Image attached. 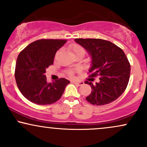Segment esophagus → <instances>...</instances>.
I'll list each match as a JSON object with an SVG mask.
<instances>
[{
    "mask_svg": "<svg viewBox=\"0 0 147 147\" xmlns=\"http://www.w3.org/2000/svg\"><path fill=\"white\" fill-rule=\"evenodd\" d=\"M72 83L75 84H77V85H78V86H82L84 84V82H72Z\"/></svg>",
    "mask_w": 147,
    "mask_h": 147,
    "instance_id": "obj_1",
    "label": "esophagus"
}]
</instances>
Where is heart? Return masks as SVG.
I'll return each instance as SVG.
<instances>
[{"label": "heart", "instance_id": "b5f03b06", "mask_svg": "<svg viewBox=\"0 0 147 147\" xmlns=\"http://www.w3.org/2000/svg\"><path fill=\"white\" fill-rule=\"evenodd\" d=\"M70 52H71L72 55H77V54H83L84 55L85 54V50L82 48V46L80 45L75 44V45H72L70 48ZM74 72L72 70H69L68 72V75L70 77H72L73 75Z\"/></svg>", "mask_w": 147, "mask_h": 147}]
</instances>
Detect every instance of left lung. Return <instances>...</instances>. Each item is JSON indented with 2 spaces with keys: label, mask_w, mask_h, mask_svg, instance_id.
I'll return each mask as SVG.
<instances>
[{
  "label": "left lung",
  "mask_w": 147,
  "mask_h": 147,
  "mask_svg": "<svg viewBox=\"0 0 147 147\" xmlns=\"http://www.w3.org/2000/svg\"><path fill=\"white\" fill-rule=\"evenodd\" d=\"M75 41L86 50L92 59L89 77L99 76V82L95 84L85 82L92 88L86 100L97 106L116 100L126 90L131 72L124 51L114 43L100 38H75Z\"/></svg>",
  "instance_id": "left-lung-1"
}]
</instances>
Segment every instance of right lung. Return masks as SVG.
Returning <instances> with one entry per match:
<instances>
[{
	"instance_id": "obj_1",
	"label": "right lung",
	"mask_w": 147,
	"mask_h": 147,
	"mask_svg": "<svg viewBox=\"0 0 147 147\" xmlns=\"http://www.w3.org/2000/svg\"><path fill=\"white\" fill-rule=\"evenodd\" d=\"M62 39H40L30 43L18 55L15 79L21 92L38 105H48L61 98L70 84L66 79L47 82L45 69L52 65L55 54L66 43Z\"/></svg>"
}]
</instances>
